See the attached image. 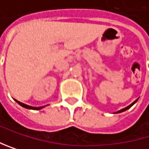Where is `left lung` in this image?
<instances>
[{"instance_id": "1", "label": "left lung", "mask_w": 149, "mask_h": 149, "mask_svg": "<svg viewBox=\"0 0 149 149\" xmlns=\"http://www.w3.org/2000/svg\"><path fill=\"white\" fill-rule=\"evenodd\" d=\"M137 100H135V101H134L133 103H132V104H131L130 106H128V107H126L125 108H123V109H121V110L117 111V112H116V113H122V112H123V111H125V110H127V109H129V108H130L131 107H132V106H133V105H134V104H135V103L137 102Z\"/></svg>"}]
</instances>
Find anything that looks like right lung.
Here are the masks:
<instances>
[{"mask_svg":"<svg viewBox=\"0 0 149 149\" xmlns=\"http://www.w3.org/2000/svg\"><path fill=\"white\" fill-rule=\"evenodd\" d=\"M20 106H22L23 107H26V108H28V109H34V110H39V109H41V108H42V107H31V106H28V105H26V104H24V103H21V102H19V101H17V100H16Z\"/></svg>","mask_w":149,"mask_h":149,"instance_id":"right-lung-1","label":"right lung"}]
</instances>
